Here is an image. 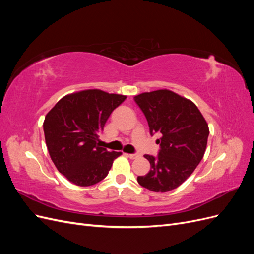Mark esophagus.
<instances>
[{"instance_id":"esophagus-1","label":"esophagus","mask_w":254,"mask_h":254,"mask_svg":"<svg viewBox=\"0 0 254 254\" xmlns=\"http://www.w3.org/2000/svg\"><path fill=\"white\" fill-rule=\"evenodd\" d=\"M126 156L130 159H132V160L139 158V155H136V153H126Z\"/></svg>"}]
</instances>
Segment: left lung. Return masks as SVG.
I'll use <instances>...</instances> for the list:
<instances>
[{"instance_id": "obj_1", "label": "left lung", "mask_w": 254, "mask_h": 254, "mask_svg": "<svg viewBox=\"0 0 254 254\" xmlns=\"http://www.w3.org/2000/svg\"><path fill=\"white\" fill-rule=\"evenodd\" d=\"M134 102L148 122L150 134L161 133L157 158L145 155L150 171L137 177L143 188L156 193L172 190L186 181L205 152L209 125L197 106L175 92L162 89L144 92Z\"/></svg>"}]
</instances>
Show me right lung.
<instances>
[{
    "instance_id": "right-lung-1",
    "label": "right lung",
    "mask_w": 254,
    "mask_h": 254,
    "mask_svg": "<svg viewBox=\"0 0 254 254\" xmlns=\"http://www.w3.org/2000/svg\"><path fill=\"white\" fill-rule=\"evenodd\" d=\"M126 95L98 89L64 96L45 115L44 137L52 161L59 173L78 187H89L108 175L121 151L99 147L98 134L111 112Z\"/></svg>"
}]
</instances>
